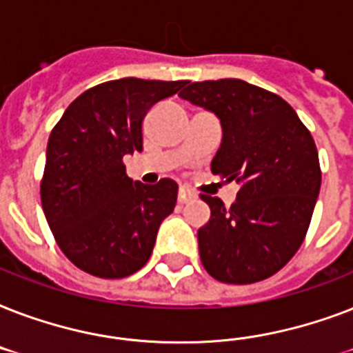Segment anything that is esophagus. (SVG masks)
Here are the masks:
<instances>
[{
	"instance_id": "34e87169",
	"label": "esophagus",
	"mask_w": 353,
	"mask_h": 353,
	"mask_svg": "<svg viewBox=\"0 0 353 353\" xmlns=\"http://www.w3.org/2000/svg\"><path fill=\"white\" fill-rule=\"evenodd\" d=\"M196 199V194L190 190L188 187H179V192H177V201L179 203H188V201H192Z\"/></svg>"
}]
</instances>
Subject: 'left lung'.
Instances as JSON below:
<instances>
[{
	"mask_svg": "<svg viewBox=\"0 0 353 353\" xmlns=\"http://www.w3.org/2000/svg\"><path fill=\"white\" fill-rule=\"evenodd\" d=\"M181 99L220 119L214 176L236 181V201L201 194L210 220L198 231L210 276L252 284L284 268L306 236L321 190L312 133L279 95L238 79L185 82Z\"/></svg>",
	"mask_w": 353,
	"mask_h": 353,
	"instance_id": "8db88e82",
	"label": "left lung"
}]
</instances>
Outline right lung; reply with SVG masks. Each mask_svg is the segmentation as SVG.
I'll return each instance as SVG.
<instances>
[{
    "instance_id": "1",
    "label": "right lung",
    "mask_w": 353,
    "mask_h": 353,
    "mask_svg": "<svg viewBox=\"0 0 353 353\" xmlns=\"http://www.w3.org/2000/svg\"><path fill=\"white\" fill-rule=\"evenodd\" d=\"M185 82L121 79L84 91L47 143L41 207L71 262L101 279L143 268L177 201V183L132 181L122 157L143 150L144 115Z\"/></svg>"
}]
</instances>
